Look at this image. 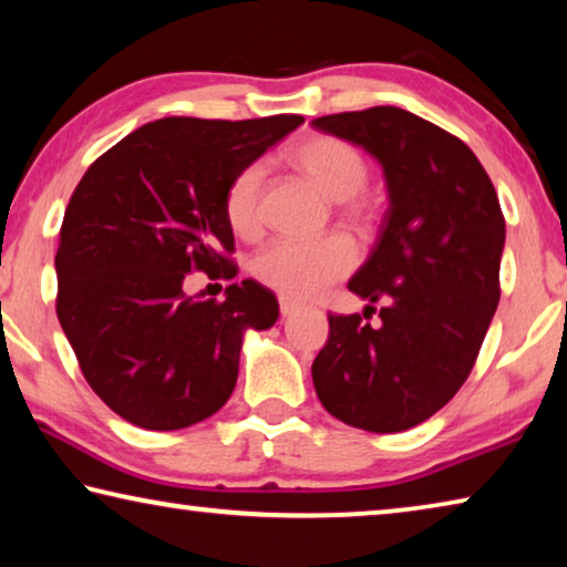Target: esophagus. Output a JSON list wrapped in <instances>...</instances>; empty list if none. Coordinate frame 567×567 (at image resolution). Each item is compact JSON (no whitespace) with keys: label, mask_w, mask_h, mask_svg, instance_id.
<instances>
[{"label":"esophagus","mask_w":567,"mask_h":567,"mask_svg":"<svg viewBox=\"0 0 567 567\" xmlns=\"http://www.w3.org/2000/svg\"><path fill=\"white\" fill-rule=\"evenodd\" d=\"M297 310H300V305H297L295 300H290V297H280V312H282V318H290V315H295Z\"/></svg>","instance_id":"1"}]
</instances>
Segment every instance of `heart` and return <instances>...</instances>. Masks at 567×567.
I'll use <instances>...</instances> for the list:
<instances>
[{"label":"heart","instance_id":"obj_1","mask_svg":"<svg viewBox=\"0 0 567 567\" xmlns=\"http://www.w3.org/2000/svg\"><path fill=\"white\" fill-rule=\"evenodd\" d=\"M287 162L318 187L324 197L342 203L344 217L364 225L372 215L370 203L360 197V189L368 182L370 167L362 152L332 134H310L287 150ZM262 187L265 167L252 162L229 182L225 195V217L233 233L239 237H252L260 229L262 215ZM358 252L348 237L330 235L315 243L300 239H272L252 260V272L262 285L272 287L292 300H310L318 297L332 282L348 275Z\"/></svg>","mask_w":567,"mask_h":567}]
</instances>
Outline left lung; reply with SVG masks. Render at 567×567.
Here are the masks:
<instances>
[{
	"label": "left lung",
	"mask_w": 567,
	"mask_h": 567,
	"mask_svg": "<svg viewBox=\"0 0 567 567\" xmlns=\"http://www.w3.org/2000/svg\"><path fill=\"white\" fill-rule=\"evenodd\" d=\"M312 127L362 147L382 167L388 213L348 290L375 312L330 315L312 382L332 417L402 433L455 395L501 300L505 219L465 142L400 107L328 114ZM362 312V315H364Z\"/></svg>",
	"instance_id": "left-lung-1"
}]
</instances>
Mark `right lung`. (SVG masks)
I'll return each instance as SVG.
<instances>
[{"label":"right lung","instance_id":"obj_1","mask_svg":"<svg viewBox=\"0 0 567 567\" xmlns=\"http://www.w3.org/2000/svg\"><path fill=\"white\" fill-rule=\"evenodd\" d=\"M265 120L165 117L134 130L84 172L56 247V318L90 388L132 425L182 430L233 395L249 330H270L277 297L255 280L225 300L187 295L203 270L233 280L223 255L229 182L300 127Z\"/></svg>","mask_w":567,"mask_h":567}]
</instances>
